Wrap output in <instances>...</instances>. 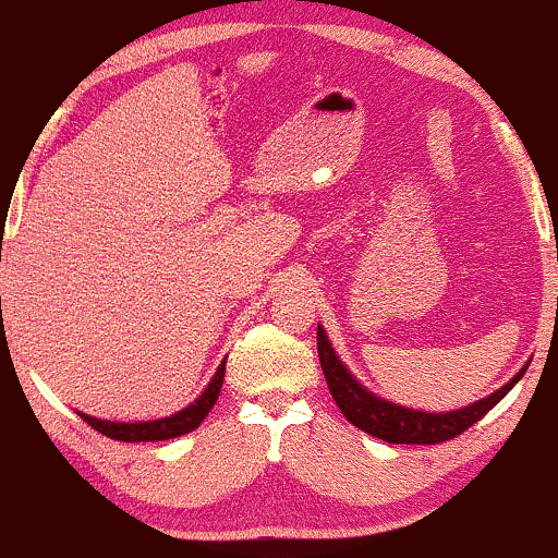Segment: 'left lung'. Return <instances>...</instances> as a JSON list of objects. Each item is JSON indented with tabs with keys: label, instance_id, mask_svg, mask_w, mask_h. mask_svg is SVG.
<instances>
[{
	"label": "left lung",
	"instance_id": "1",
	"mask_svg": "<svg viewBox=\"0 0 558 558\" xmlns=\"http://www.w3.org/2000/svg\"><path fill=\"white\" fill-rule=\"evenodd\" d=\"M317 354L319 364H323L325 380H328L332 401L338 403L343 417L349 420L351 425L360 427V430L386 440V444L433 446L457 438V435H462L466 427L475 425L480 417H485V414L514 388V383L520 380L524 369H527L522 367L520 373L511 377L506 386L498 388L496 393H490L488 399H480L475 403H470V407L457 409V412H420V409H407L393 401L380 399L373 390L364 388L362 383L343 367V362L338 360V354L332 351L323 328H317Z\"/></svg>",
	"mask_w": 558,
	"mask_h": 558
}]
</instances>
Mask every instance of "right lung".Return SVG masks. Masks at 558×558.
<instances>
[{"label": "right lung", "mask_w": 558, "mask_h": 558, "mask_svg": "<svg viewBox=\"0 0 558 558\" xmlns=\"http://www.w3.org/2000/svg\"><path fill=\"white\" fill-rule=\"evenodd\" d=\"M222 377H226V362L217 367V373L209 386L204 388V393L198 396L194 403L181 409V412L170 414V417L162 420H149V422H110V420H96L92 414H83L78 412L83 422L99 430L101 435L112 440H125V444H138V440H170L178 438V435H185L191 430H196L202 425L204 417L209 414V409L215 407L217 396H220L222 388Z\"/></svg>", "instance_id": "1"}]
</instances>
